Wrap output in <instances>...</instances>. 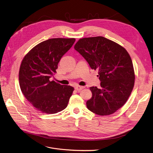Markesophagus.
I'll list each match as a JSON object with an SVG mask.
<instances>
[{"label": "esophagus", "instance_id": "1", "mask_svg": "<svg viewBox=\"0 0 153 153\" xmlns=\"http://www.w3.org/2000/svg\"><path fill=\"white\" fill-rule=\"evenodd\" d=\"M84 87L83 86H80V85H77L75 87V89L77 90V91H80L81 90H82Z\"/></svg>", "mask_w": 153, "mask_h": 153}]
</instances>
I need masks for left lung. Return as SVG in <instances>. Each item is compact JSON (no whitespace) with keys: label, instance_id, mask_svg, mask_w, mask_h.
<instances>
[{"label":"left lung","instance_id":"obj_1","mask_svg":"<svg viewBox=\"0 0 153 153\" xmlns=\"http://www.w3.org/2000/svg\"><path fill=\"white\" fill-rule=\"evenodd\" d=\"M90 68L98 70L100 88L90 87L87 108L100 116L114 113L126 103L133 90L135 72L127 51L102 36L80 39L74 45Z\"/></svg>","mask_w":153,"mask_h":153}]
</instances>
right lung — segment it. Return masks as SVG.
I'll return each mask as SVG.
<instances>
[{"instance_id": "1", "label": "right lung", "mask_w": 153, "mask_h": 153, "mask_svg": "<svg viewBox=\"0 0 153 153\" xmlns=\"http://www.w3.org/2000/svg\"><path fill=\"white\" fill-rule=\"evenodd\" d=\"M74 38H53L39 43L23 58L19 71L23 94L37 110L55 114L65 109L74 88L50 78L56 73L62 57L73 46Z\"/></svg>"}]
</instances>
